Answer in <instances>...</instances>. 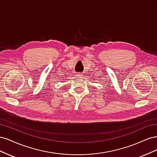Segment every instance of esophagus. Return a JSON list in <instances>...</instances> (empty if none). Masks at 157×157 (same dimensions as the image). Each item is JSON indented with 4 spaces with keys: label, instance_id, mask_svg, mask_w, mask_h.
I'll return each instance as SVG.
<instances>
[{
    "label": "esophagus",
    "instance_id": "esophagus-1",
    "mask_svg": "<svg viewBox=\"0 0 157 157\" xmlns=\"http://www.w3.org/2000/svg\"><path fill=\"white\" fill-rule=\"evenodd\" d=\"M77 77H78V78H81L82 77V74H80V73H78V74H77Z\"/></svg>",
    "mask_w": 157,
    "mask_h": 157
}]
</instances>
